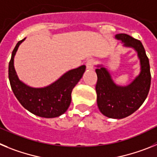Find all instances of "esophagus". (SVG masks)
I'll use <instances>...</instances> for the list:
<instances>
[{
  "instance_id": "obj_1",
  "label": "esophagus",
  "mask_w": 157,
  "mask_h": 157,
  "mask_svg": "<svg viewBox=\"0 0 157 157\" xmlns=\"http://www.w3.org/2000/svg\"><path fill=\"white\" fill-rule=\"evenodd\" d=\"M94 64H95V60L94 59H89L86 61V68L89 69V70H91V69L94 68Z\"/></svg>"
}]
</instances>
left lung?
<instances>
[{
    "mask_svg": "<svg viewBox=\"0 0 157 157\" xmlns=\"http://www.w3.org/2000/svg\"><path fill=\"white\" fill-rule=\"evenodd\" d=\"M127 47H132L138 52L141 71L139 75L127 86H116L105 67L96 69L98 81L96 92L98 106L104 116L112 119H123L134 113L143 104L149 94L151 85V73L149 58L142 43L126 34H118Z\"/></svg>",
    "mask_w": 157,
    "mask_h": 157,
    "instance_id": "obj_1",
    "label": "left lung"
}]
</instances>
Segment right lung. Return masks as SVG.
Wrapping results in <instances>:
<instances>
[{
	"label": "right lung",
	"mask_w": 157,
	"mask_h": 157,
	"mask_svg": "<svg viewBox=\"0 0 157 157\" xmlns=\"http://www.w3.org/2000/svg\"><path fill=\"white\" fill-rule=\"evenodd\" d=\"M24 39L16 44L8 64V78L12 91L22 106L33 114L44 118L57 117L68 109L71 101L72 90L82 77L86 66L82 65L69 71L48 86L44 88L27 86L19 80L13 65L14 56Z\"/></svg>",
	"instance_id": "obj_1"
}]
</instances>
